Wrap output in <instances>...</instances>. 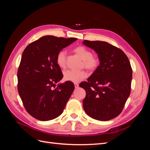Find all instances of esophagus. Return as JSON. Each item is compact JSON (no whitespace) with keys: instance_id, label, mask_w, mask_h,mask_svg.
Instances as JSON below:
<instances>
[{"instance_id":"34e87169","label":"esophagus","mask_w":150,"mask_h":150,"mask_svg":"<svg viewBox=\"0 0 150 150\" xmlns=\"http://www.w3.org/2000/svg\"><path fill=\"white\" fill-rule=\"evenodd\" d=\"M74 86H75V88H78L79 87V84H77V83H75Z\"/></svg>"}]
</instances>
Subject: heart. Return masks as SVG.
Listing matches in <instances>:
<instances>
[{
    "mask_svg": "<svg viewBox=\"0 0 150 150\" xmlns=\"http://www.w3.org/2000/svg\"><path fill=\"white\" fill-rule=\"evenodd\" d=\"M74 52L82 59L84 68L89 71H94L99 64V59L93 56V53L89 49L83 46H78L74 49ZM57 64L61 68H64L66 65V52L61 51L56 57ZM87 74L84 71L67 70L64 72V79L67 81L78 83L86 78Z\"/></svg>",
    "mask_w": 150,
    "mask_h": 150,
    "instance_id": "obj_1",
    "label": "heart"
}]
</instances>
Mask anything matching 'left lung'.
Instances as JSON below:
<instances>
[{
	"instance_id": "left-lung-1",
	"label": "left lung",
	"mask_w": 150,
	"mask_h": 150,
	"mask_svg": "<svg viewBox=\"0 0 150 150\" xmlns=\"http://www.w3.org/2000/svg\"><path fill=\"white\" fill-rule=\"evenodd\" d=\"M83 44L96 52L99 66L79 86L86 92L85 112L92 118L106 121L121 112L131 92L132 69L121 49L106 42L84 40Z\"/></svg>"
}]
</instances>
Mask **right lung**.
<instances>
[{
  "mask_svg": "<svg viewBox=\"0 0 150 150\" xmlns=\"http://www.w3.org/2000/svg\"><path fill=\"white\" fill-rule=\"evenodd\" d=\"M76 38L46 35L29 44L22 53L17 71V89L24 108L40 121L60 116L74 89L71 81L56 84L63 74L57 64L59 52Z\"/></svg>",
  "mask_w": 150,
  "mask_h": 150,
  "instance_id": "obj_1",
  "label": "right lung"
}]
</instances>
